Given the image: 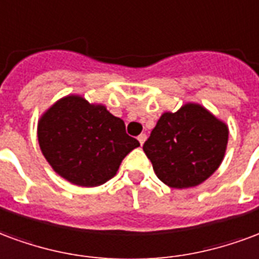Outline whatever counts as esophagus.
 Segmentation results:
<instances>
[{"label":"esophagus","mask_w":259,"mask_h":259,"mask_svg":"<svg viewBox=\"0 0 259 259\" xmlns=\"http://www.w3.org/2000/svg\"><path fill=\"white\" fill-rule=\"evenodd\" d=\"M138 141H139V143H141V146H142L143 143H145V141H146V135H145V134H141V135L138 137Z\"/></svg>","instance_id":"esophagus-1"}]
</instances>
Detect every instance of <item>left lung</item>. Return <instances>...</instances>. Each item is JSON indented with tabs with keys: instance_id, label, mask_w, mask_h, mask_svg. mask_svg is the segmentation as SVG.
I'll return each mask as SVG.
<instances>
[{
	"instance_id": "left-lung-1",
	"label": "left lung",
	"mask_w": 259,
	"mask_h": 259,
	"mask_svg": "<svg viewBox=\"0 0 259 259\" xmlns=\"http://www.w3.org/2000/svg\"><path fill=\"white\" fill-rule=\"evenodd\" d=\"M228 145V128L199 105L164 113L143 143L160 181L175 189L197 186L220 167Z\"/></svg>"
}]
</instances>
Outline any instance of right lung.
<instances>
[{"label":"right lung","instance_id":"right-lung-1","mask_svg":"<svg viewBox=\"0 0 259 259\" xmlns=\"http://www.w3.org/2000/svg\"><path fill=\"white\" fill-rule=\"evenodd\" d=\"M38 142L56 172L87 188L113 178L122 158L139 146L121 118L80 96H66L41 117Z\"/></svg>","mask_w":259,"mask_h":259}]
</instances>
